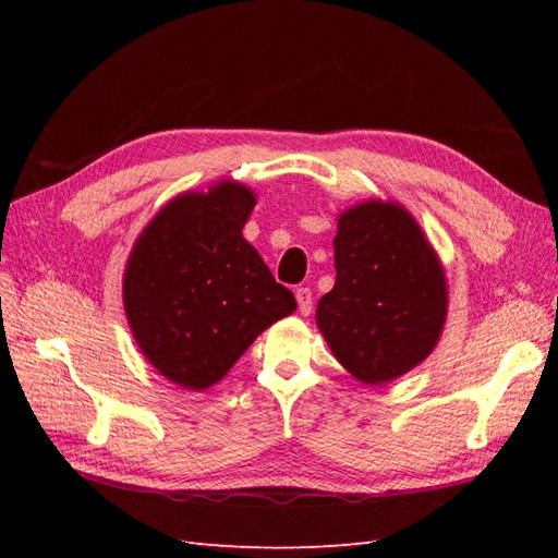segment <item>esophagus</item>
<instances>
[{"instance_id": "1", "label": "esophagus", "mask_w": 558, "mask_h": 558, "mask_svg": "<svg viewBox=\"0 0 558 558\" xmlns=\"http://www.w3.org/2000/svg\"><path fill=\"white\" fill-rule=\"evenodd\" d=\"M295 300H298V310L302 316H310L312 307H314V298L310 289H298L295 291Z\"/></svg>"}]
</instances>
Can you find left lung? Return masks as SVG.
I'll list each match as a JSON object with an SVG mask.
<instances>
[{
  "instance_id": "left-lung-1",
  "label": "left lung",
  "mask_w": 558,
  "mask_h": 558,
  "mask_svg": "<svg viewBox=\"0 0 558 558\" xmlns=\"http://www.w3.org/2000/svg\"><path fill=\"white\" fill-rule=\"evenodd\" d=\"M332 291L316 326L363 384H386L430 356L447 320V279L414 216L367 199L337 218Z\"/></svg>"
}]
</instances>
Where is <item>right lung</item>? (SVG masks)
I'll list each match as a JSON object with an SVG mask.
<instances>
[{
  "label": "right lung",
  "instance_id": "add662e5",
  "mask_svg": "<svg viewBox=\"0 0 558 558\" xmlns=\"http://www.w3.org/2000/svg\"><path fill=\"white\" fill-rule=\"evenodd\" d=\"M256 195L238 181L183 193L132 246L123 305L137 347L158 373L189 391L221 381L275 320L295 312L242 230Z\"/></svg>",
  "mask_w": 558,
  "mask_h": 558
}]
</instances>
